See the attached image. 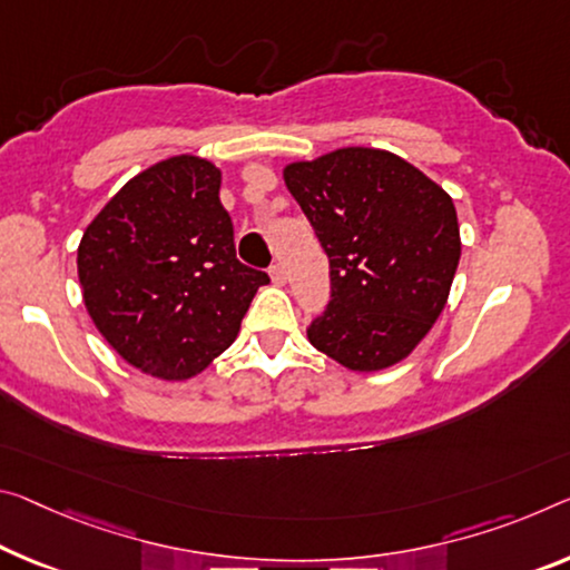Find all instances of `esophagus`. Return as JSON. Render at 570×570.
<instances>
[{"instance_id": "1", "label": "esophagus", "mask_w": 570, "mask_h": 570, "mask_svg": "<svg viewBox=\"0 0 570 570\" xmlns=\"http://www.w3.org/2000/svg\"><path fill=\"white\" fill-rule=\"evenodd\" d=\"M268 274H271V282H274L276 286H284V284H286V271H284V266H282V264H274V266H271Z\"/></svg>"}]
</instances>
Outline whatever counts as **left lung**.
Listing matches in <instances>:
<instances>
[{"mask_svg":"<svg viewBox=\"0 0 570 570\" xmlns=\"http://www.w3.org/2000/svg\"><path fill=\"white\" fill-rule=\"evenodd\" d=\"M284 183L330 258L332 299L306 337L355 373L401 363L444 312L462 256L451 197L367 147L292 161Z\"/></svg>","mask_w":570,"mask_h":570,"instance_id":"1","label":"left lung"}]
</instances>
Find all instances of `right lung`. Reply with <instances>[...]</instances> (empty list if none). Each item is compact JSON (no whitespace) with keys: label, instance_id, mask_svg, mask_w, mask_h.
I'll return each instance as SVG.
<instances>
[{"label":"right lung","instance_id":"right-lung-1","mask_svg":"<svg viewBox=\"0 0 570 570\" xmlns=\"http://www.w3.org/2000/svg\"><path fill=\"white\" fill-rule=\"evenodd\" d=\"M78 278L108 345L159 381L203 373L268 284L236 258L220 169L193 155L157 161L106 203L80 238Z\"/></svg>","mask_w":570,"mask_h":570}]
</instances>
